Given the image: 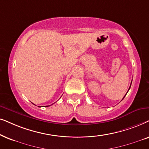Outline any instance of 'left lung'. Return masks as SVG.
I'll return each mask as SVG.
<instances>
[{
  "instance_id": "8db88e82",
  "label": "left lung",
  "mask_w": 149,
  "mask_h": 149,
  "mask_svg": "<svg viewBox=\"0 0 149 149\" xmlns=\"http://www.w3.org/2000/svg\"><path fill=\"white\" fill-rule=\"evenodd\" d=\"M131 84H132V83H131ZM130 87H131V86H130ZM130 88H129V90H130ZM129 90H128V91H129ZM128 91H127V92H128ZM127 93H126V95H127ZM125 96H124V97H125ZM124 97H123V99H124Z\"/></svg>"
}]
</instances>
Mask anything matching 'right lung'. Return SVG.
<instances>
[{"mask_svg":"<svg viewBox=\"0 0 149 149\" xmlns=\"http://www.w3.org/2000/svg\"><path fill=\"white\" fill-rule=\"evenodd\" d=\"M47 106H45V107H47Z\"/></svg>","mask_w":149,"mask_h":149,"instance_id":"add662e5","label":"right lung"}]
</instances>
